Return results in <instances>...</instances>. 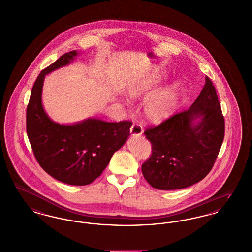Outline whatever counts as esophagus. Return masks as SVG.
<instances>
[{"label": "esophagus", "mask_w": 252, "mask_h": 252, "mask_svg": "<svg viewBox=\"0 0 252 252\" xmlns=\"http://www.w3.org/2000/svg\"><path fill=\"white\" fill-rule=\"evenodd\" d=\"M130 132L131 135H136V136H140L142 134L143 130L142 127L138 124H132L131 125V129H130Z\"/></svg>", "instance_id": "1"}]
</instances>
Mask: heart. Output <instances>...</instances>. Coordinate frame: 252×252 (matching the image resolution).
I'll return each mask as SVG.
<instances>
[{
  "instance_id": "b5f03b06",
  "label": "heart",
  "mask_w": 252,
  "mask_h": 252,
  "mask_svg": "<svg viewBox=\"0 0 252 252\" xmlns=\"http://www.w3.org/2000/svg\"><path fill=\"white\" fill-rule=\"evenodd\" d=\"M159 84L157 75H149L132 83L127 88L126 96L130 101H137L146 98ZM180 87L173 84L168 88L156 92L144 104L145 118L153 123H161L168 119L175 109L179 98Z\"/></svg>"
}]
</instances>
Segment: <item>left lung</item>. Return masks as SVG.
<instances>
[{
	"label": "left lung",
	"mask_w": 252,
	"mask_h": 252,
	"mask_svg": "<svg viewBox=\"0 0 252 252\" xmlns=\"http://www.w3.org/2000/svg\"><path fill=\"white\" fill-rule=\"evenodd\" d=\"M225 121L216 88L208 77L190 108L144 131L153 154L142 173L159 190L182 189L211 171L224 139Z\"/></svg>",
	"instance_id": "8db88e82"
}]
</instances>
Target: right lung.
<instances>
[{
	"label": "right lung",
	"instance_id": "1",
	"mask_svg": "<svg viewBox=\"0 0 252 252\" xmlns=\"http://www.w3.org/2000/svg\"><path fill=\"white\" fill-rule=\"evenodd\" d=\"M79 53L71 51L43 69L33 84L26 110V130L34 157L49 175L70 186L95 181L130 135L131 121L106 122L95 118L73 124L52 121L42 105L45 76L68 65Z\"/></svg>",
	"mask_w": 252,
	"mask_h": 252
}]
</instances>
